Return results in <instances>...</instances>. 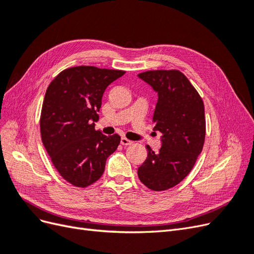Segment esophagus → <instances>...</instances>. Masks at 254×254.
I'll return each instance as SVG.
<instances>
[{"mask_svg":"<svg viewBox=\"0 0 254 254\" xmlns=\"http://www.w3.org/2000/svg\"><path fill=\"white\" fill-rule=\"evenodd\" d=\"M121 144L124 145V146H128V145H131L132 144V141L128 140L127 137H122V139H121Z\"/></svg>","mask_w":254,"mask_h":254,"instance_id":"1","label":"esophagus"}]
</instances>
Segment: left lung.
Here are the masks:
<instances>
[{
	"mask_svg": "<svg viewBox=\"0 0 254 254\" xmlns=\"http://www.w3.org/2000/svg\"><path fill=\"white\" fill-rule=\"evenodd\" d=\"M139 77L158 93L153 130L162 134L155 152L147 146V158L137 168L144 186L165 190L180 183L194 167L205 137L204 105L187 76L178 70H155Z\"/></svg>",
	"mask_w": 254,
	"mask_h": 254,
	"instance_id": "1",
	"label": "left lung"
}]
</instances>
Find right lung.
<instances>
[{
    "label": "right lung",
    "instance_id": "obj_1",
    "mask_svg": "<svg viewBox=\"0 0 254 254\" xmlns=\"http://www.w3.org/2000/svg\"><path fill=\"white\" fill-rule=\"evenodd\" d=\"M125 71L92 65L68 67L45 92L40 117L41 139L59 175L77 188L101 178L106 160L117 150L121 136L95 130L102 97Z\"/></svg>",
    "mask_w": 254,
    "mask_h": 254
}]
</instances>
